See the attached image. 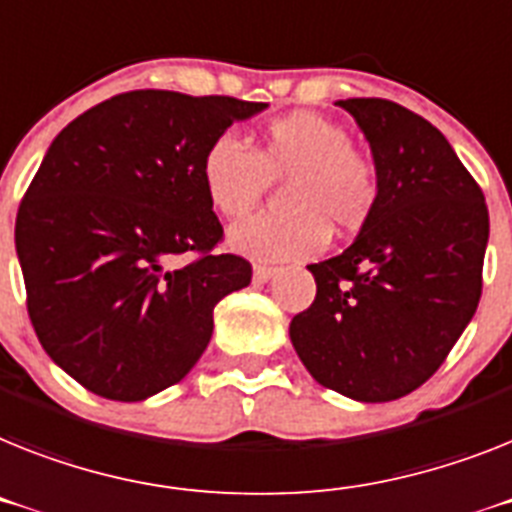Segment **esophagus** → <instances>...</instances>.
Returning <instances> with one entry per match:
<instances>
[{"mask_svg":"<svg viewBox=\"0 0 512 512\" xmlns=\"http://www.w3.org/2000/svg\"><path fill=\"white\" fill-rule=\"evenodd\" d=\"M278 268H273V265H255V270H252V281L255 283H268L270 278L276 276Z\"/></svg>","mask_w":512,"mask_h":512,"instance_id":"34e87169","label":"esophagus"}]
</instances>
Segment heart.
Segmentation results:
<instances>
[{
  "mask_svg": "<svg viewBox=\"0 0 512 512\" xmlns=\"http://www.w3.org/2000/svg\"><path fill=\"white\" fill-rule=\"evenodd\" d=\"M265 174L289 176L283 213H263L236 223L229 247L257 263L307 260L322 252L330 226L354 234L372 218L380 200L375 163L351 148V135L317 111H291L268 124L260 148L249 150L221 132L200 156V184L210 208L242 218L260 203Z\"/></svg>",
  "mask_w": 512,
  "mask_h": 512,
  "instance_id": "heart-1",
  "label": "heart"
}]
</instances>
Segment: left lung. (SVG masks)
Segmentation results:
<instances>
[{"instance_id":"obj_1","label":"left lung","mask_w":512,"mask_h":512,"mask_svg":"<svg viewBox=\"0 0 512 512\" xmlns=\"http://www.w3.org/2000/svg\"><path fill=\"white\" fill-rule=\"evenodd\" d=\"M367 137L380 200L341 255L307 265L317 294L289 336L320 385L395 401L435 375L482 296L489 213L437 127L385 98L338 101Z\"/></svg>"}]
</instances>
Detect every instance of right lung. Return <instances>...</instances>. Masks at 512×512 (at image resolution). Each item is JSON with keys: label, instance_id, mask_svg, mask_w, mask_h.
<instances>
[{"label": "right lung", "instance_id": "right-lung-1", "mask_svg": "<svg viewBox=\"0 0 512 512\" xmlns=\"http://www.w3.org/2000/svg\"><path fill=\"white\" fill-rule=\"evenodd\" d=\"M268 103L132 90L54 137L15 221L28 315L54 364L109 401L182 380L213 309L252 281L216 255L223 226L200 184L205 145ZM184 251L201 255L179 266Z\"/></svg>", "mask_w": 512, "mask_h": 512}]
</instances>
